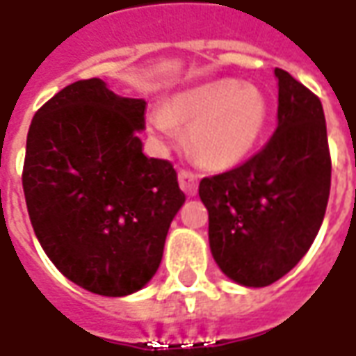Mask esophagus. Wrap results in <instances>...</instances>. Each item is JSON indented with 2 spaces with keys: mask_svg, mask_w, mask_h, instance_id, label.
Wrapping results in <instances>:
<instances>
[{
  "mask_svg": "<svg viewBox=\"0 0 356 356\" xmlns=\"http://www.w3.org/2000/svg\"><path fill=\"white\" fill-rule=\"evenodd\" d=\"M178 182H180V188L186 195L193 197L197 193V176L193 172H188V170H180L178 172Z\"/></svg>",
  "mask_w": 356,
  "mask_h": 356,
  "instance_id": "1",
  "label": "esophagus"
}]
</instances>
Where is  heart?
<instances>
[{
  "label": "heart",
  "mask_w": 356,
  "mask_h": 356,
  "mask_svg": "<svg viewBox=\"0 0 356 356\" xmlns=\"http://www.w3.org/2000/svg\"><path fill=\"white\" fill-rule=\"evenodd\" d=\"M268 118L270 103L261 88L220 78L174 93L165 109L149 115V130L170 145L180 140L178 124H190L191 155L207 168H230L257 149Z\"/></svg>",
  "instance_id": "1"
}]
</instances>
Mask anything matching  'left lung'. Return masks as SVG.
<instances>
[{
    "label": "left lung",
    "mask_w": 356,
    "mask_h": 356,
    "mask_svg": "<svg viewBox=\"0 0 356 356\" xmlns=\"http://www.w3.org/2000/svg\"><path fill=\"white\" fill-rule=\"evenodd\" d=\"M274 76L278 126L270 142L199 184L214 263L245 287L270 286L303 259L324 220L332 180L322 103L286 70Z\"/></svg>",
    "instance_id": "obj_1"
}]
</instances>
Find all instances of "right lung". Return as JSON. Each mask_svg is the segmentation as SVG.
<instances>
[{
    "label": "right lung",
    "mask_w": 356,
    "mask_h": 356,
    "mask_svg": "<svg viewBox=\"0 0 356 356\" xmlns=\"http://www.w3.org/2000/svg\"><path fill=\"white\" fill-rule=\"evenodd\" d=\"M143 99L78 80L38 111L22 188L30 222L63 276L105 297L140 291L157 272L186 201L172 165L143 153Z\"/></svg>",
    "instance_id": "1"
}]
</instances>
